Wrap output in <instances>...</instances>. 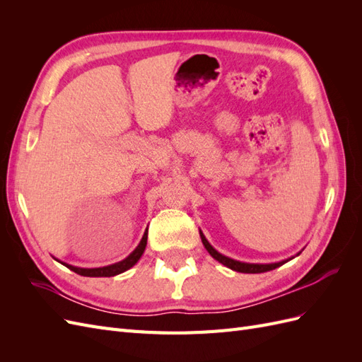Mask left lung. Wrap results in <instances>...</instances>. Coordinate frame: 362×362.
Wrapping results in <instances>:
<instances>
[{
  "mask_svg": "<svg viewBox=\"0 0 362 362\" xmlns=\"http://www.w3.org/2000/svg\"><path fill=\"white\" fill-rule=\"evenodd\" d=\"M199 234H201V240H202L205 249L208 250V254H210L218 262H222L223 266L233 269L235 272H240V273H262V272H269V270L276 269V267H279L282 264H286L287 261L294 258V257H291L288 259H284V261H279V262H270V264H252V262H242V261H237V259H233V258L218 254V252L210 243H208V240L205 238V235L201 231H199Z\"/></svg>",
  "mask_w": 362,
  "mask_h": 362,
  "instance_id": "1",
  "label": "left lung"
}]
</instances>
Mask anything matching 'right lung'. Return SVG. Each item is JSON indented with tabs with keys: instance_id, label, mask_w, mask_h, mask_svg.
<instances>
[{
	"instance_id": "1",
	"label": "right lung",
	"mask_w": 362,
	"mask_h": 362,
	"mask_svg": "<svg viewBox=\"0 0 362 362\" xmlns=\"http://www.w3.org/2000/svg\"><path fill=\"white\" fill-rule=\"evenodd\" d=\"M146 242H148V229L145 231L144 237H141L139 246L131 252V254L119 262H115V264L105 266V267H95V269H81V267H75L71 264H66V262H62L63 266H66L68 269H71L72 272L78 273L81 276H90V278H100V276H116L119 273H124L125 270L133 267L136 262L140 259V257L144 255L145 247H146ZM59 261V259H57Z\"/></svg>"
}]
</instances>
